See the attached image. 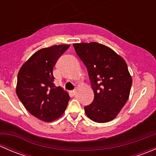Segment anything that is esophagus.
Masks as SVG:
<instances>
[{
  "label": "esophagus",
  "mask_w": 156,
  "mask_h": 156,
  "mask_svg": "<svg viewBox=\"0 0 156 156\" xmlns=\"http://www.w3.org/2000/svg\"><path fill=\"white\" fill-rule=\"evenodd\" d=\"M76 93H77V90L76 89H75V90H73L71 91V94H72V95H75V94H76Z\"/></svg>",
  "instance_id": "34e87169"
}]
</instances>
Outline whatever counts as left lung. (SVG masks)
I'll return each instance as SVG.
<instances>
[{
  "label": "left lung",
  "instance_id": "left-lung-1",
  "mask_svg": "<svg viewBox=\"0 0 156 156\" xmlns=\"http://www.w3.org/2000/svg\"><path fill=\"white\" fill-rule=\"evenodd\" d=\"M87 67L94 101L84 107L90 119L98 123L113 120L129 98L132 78L125 59L108 47L97 42L73 44Z\"/></svg>",
  "mask_w": 156,
  "mask_h": 156
}]
</instances>
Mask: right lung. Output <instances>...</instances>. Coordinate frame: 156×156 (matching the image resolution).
Here are the masks:
<instances>
[{
  "mask_svg": "<svg viewBox=\"0 0 156 156\" xmlns=\"http://www.w3.org/2000/svg\"><path fill=\"white\" fill-rule=\"evenodd\" d=\"M69 44L53 45L37 50L19 71L16 92L23 106L37 119L50 122L64 113L70 97L53 84V69Z\"/></svg>",
  "mask_w": 156,
  "mask_h": 156,
  "instance_id": "right-lung-1",
  "label": "right lung"
}]
</instances>
